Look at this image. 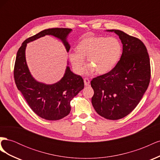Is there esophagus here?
Returning a JSON list of instances; mask_svg holds the SVG:
<instances>
[{
  "label": "esophagus",
  "instance_id": "esophagus-1",
  "mask_svg": "<svg viewBox=\"0 0 160 160\" xmlns=\"http://www.w3.org/2000/svg\"><path fill=\"white\" fill-rule=\"evenodd\" d=\"M84 83H85V86H88L90 83V81L88 78H85L84 79Z\"/></svg>",
  "mask_w": 160,
  "mask_h": 160
}]
</instances>
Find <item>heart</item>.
I'll return each instance as SVG.
<instances>
[{"label":"heart","instance_id":"heart-1","mask_svg":"<svg viewBox=\"0 0 160 160\" xmlns=\"http://www.w3.org/2000/svg\"><path fill=\"white\" fill-rule=\"evenodd\" d=\"M76 49L78 52H71L69 57L74 70L79 74L84 69L85 58L89 63L86 73L95 71L103 75L113 68L122 55V45L114 37H85L77 44Z\"/></svg>","mask_w":160,"mask_h":160}]
</instances>
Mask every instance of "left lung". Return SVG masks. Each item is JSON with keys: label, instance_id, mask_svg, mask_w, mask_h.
I'll use <instances>...</instances> for the list:
<instances>
[{"label": "left lung", "instance_id": "8db88e82", "mask_svg": "<svg viewBox=\"0 0 160 160\" xmlns=\"http://www.w3.org/2000/svg\"><path fill=\"white\" fill-rule=\"evenodd\" d=\"M123 44L120 60L108 73L91 81L94 91L91 102L96 112L111 120L122 119L136 108L151 77L149 57L143 42L119 30H108Z\"/></svg>", "mask_w": 160, "mask_h": 160}]
</instances>
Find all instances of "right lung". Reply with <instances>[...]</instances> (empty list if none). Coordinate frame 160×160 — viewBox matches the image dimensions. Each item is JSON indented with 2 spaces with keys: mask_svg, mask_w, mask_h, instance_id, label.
<instances>
[{
  "mask_svg": "<svg viewBox=\"0 0 160 160\" xmlns=\"http://www.w3.org/2000/svg\"><path fill=\"white\" fill-rule=\"evenodd\" d=\"M72 31L67 28H53L43 30L22 43L18 50L14 67V78L18 89L21 92L30 108L40 118L47 120H59L69 115L72 99L84 88L83 79L74 74L67 66L63 77L57 83L46 85L32 77L27 65V44L37 38L51 35L63 42L67 52L70 45L67 37Z\"/></svg>",
  "mask_w": 160,
  "mask_h": 160,
  "instance_id": "add662e5",
  "label": "right lung"
}]
</instances>
